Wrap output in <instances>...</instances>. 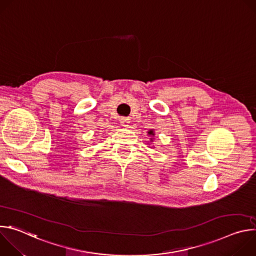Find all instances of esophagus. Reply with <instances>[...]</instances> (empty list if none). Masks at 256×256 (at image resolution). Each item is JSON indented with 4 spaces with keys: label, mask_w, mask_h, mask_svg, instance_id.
<instances>
[{
    "label": "esophagus",
    "mask_w": 256,
    "mask_h": 256,
    "mask_svg": "<svg viewBox=\"0 0 256 256\" xmlns=\"http://www.w3.org/2000/svg\"><path fill=\"white\" fill-rule=\"evenodd\" d=\"M120 122V124H122V126H124V128H128V126H130V118H122Z\"/></svg>",
    "instance_id": "esophagus-1"
}]
</instances>
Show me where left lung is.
I'll return each mask as SVG.
<instances>
[{
	"label": "left lung",
	"instance_id": "left-lung-1",
	"mask_svg": "<svg viewBox=\"0 0 256 256\" xmlns=\"http://www.w3.org/2000/svg\"><path fill=\"white\" fill-rule=\"evenodd\" d=\"M148 136H151L150 142H153V140H154V136H155V132H154V130H150L148 132Z\"/></svg>",
	"mask_w": 256,
	"mask_h": 256
}]
</instances>
